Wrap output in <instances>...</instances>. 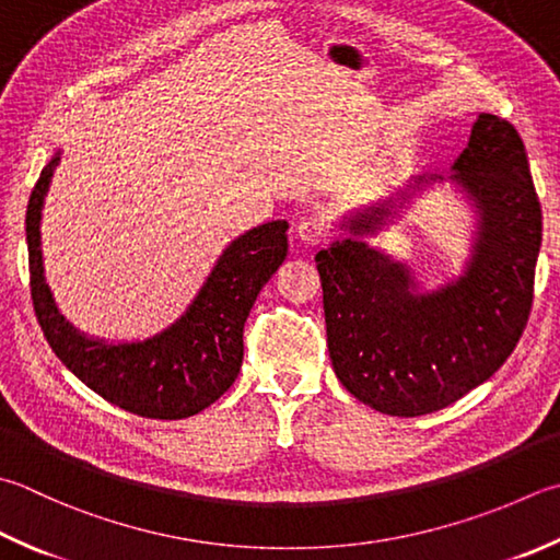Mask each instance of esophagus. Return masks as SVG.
<instances>
[{
  "label": "esophagus",
  "mask_w": 560,
  "mask_h": 560,
  "mask_svg": "<svg viewBox=\"0 0 560 560\" xmlns=\"http://www.w3.org/2000/svg\"><path fill=\"white\" fill-rule=\"evenodd\" d=\"M294 234L302 241L304 246H319L329 236V226H326V221L319 217H312V219H302L294 224Z\"/></svg>",
  "instance_id": "obj_1"
}]
</instances>
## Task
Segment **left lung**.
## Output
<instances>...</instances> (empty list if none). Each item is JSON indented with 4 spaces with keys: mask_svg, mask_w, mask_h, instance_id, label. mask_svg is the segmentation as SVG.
Segmentation results:
<instances>
[{
    "mask_svg": "<svg viewBox=\"0 0 560 560\" xmlns=\"http://www.w3.org/2000/svg\"><path fill=\"white\" fill-rule=\"evenodd\" d=\"M446 184L471 217L469 253L456 277L440 271L442 282L427 289L423 273L370 238ZM341 231L316 253V270L334 373L355 399L383 415L421 417L508 361L529 319L541 248V205L510 121L480 112L448 177L411 175L399 207L363 209Z\"/></svg>",
    "mask_w": 560,
    "mask_h": 560,
    "instance_id": "1",
    "label": "left lung"
}]
</instances>
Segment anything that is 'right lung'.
<instances>
[{"label": "right lung", "mask_w": 560, "mask_h": 560, "mask_svg": "<svg viewBox=\"0 0 560 560\" xmlns=\"http://www.w3.org/2000/svg\"><path fill=\"white\" fill-rule=\"evenodd\" d=\"M60 153L52 151L44 165L26 209L31 298L46 341L92 393L131 415H197L234 385L244 363V326L253 302L288 256V221H268L231 241L192 302L165 329L133 341L100 339L62 316L46 282L40 219Z\"/></svg>", "instance_id": "obj_1"}]
</instances>
